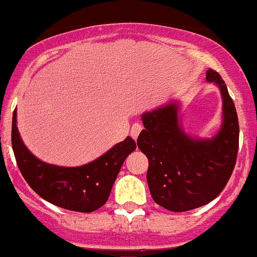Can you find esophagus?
Segmentation results:
<instances>
[{"label":"esophagus","mask_w":257,"mask_h":257,"mask_svg":"<svg viewBox=\"0 0 257 257\" xmlns=\"http://www.w3.org/2000/svg\"><path fill=\"white\" fill-rule=\"evenodd\" d=\"M141 131H142V125H141V124L134 123L133 125H132V128H131V136H132V138H133L134 141H136V140H137V138H138V136H140Z\"/></svg>","instance_id":"obj_1"}]
</instances>
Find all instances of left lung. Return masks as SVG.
I'll use <instances>...</instances> for the list:
<instances>
[{
	"mask_svg": "<svg viewBox=\"0 0 257 257\" xmlns=\"http://www.w3.org/2000/svg\"><path fill=\"white\" fill-rule=\"evenodd\" d=\"M206 80L219 88L223 100L221 125L210 138L192 137L182 126L180 101L142 114L138 149L149 159L147 183L155 202L174 212L203 206L225 187L235 165L239 140L237 111L225 83L216 71Z\"/></svg>",
	"mask_w": 257,
	"mask_h": 257,
	"instance_id": "left-lung-1",
	"label": "left lung"
}]
</instances>
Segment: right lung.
<instances>
[{
    "mask_svg": "<svg viewBox=\"0 0 257 257\" xmlns=\"http://www.w3.org/2000/svg\"><path fill=\"white\" fill-rule=\"evenodd\" d=\"M16 123L15 110L11 142L24 179L43 200L71 211L92 212L103 206L126 156L137 147L131 137H126L91 163L59 166L39 160L28 150Z\"/></svg>",
    "mask_w": 257,
    "mask_h": 257,
    "instance_id": "add662e5",
    "label": "right lung"
}]
</instances>
